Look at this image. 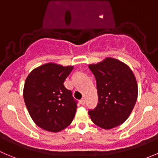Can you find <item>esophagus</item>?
<instances>
[{
	"mask_svg": "<svg viewBox=\"0 0 158 158\" xmlns=\"http://www.w3.org/2000/svg\"><path fill=\"white\" fill-rule=\"evenodd\" d=\"M81 104L82 106L85 105V98H82L81 100Z\"/></svg>",
	"mask_w": 158,
	"mask_h": 158,
	"instance_id": "34e87169",
	"label": "esophagus"
}]
</instances>
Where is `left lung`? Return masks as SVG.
<instances>
[{
  "instance_id": "8db88e82",
  "label": "left lung",
  "mask_w": 158,
  "mask_h": 158,
  "mask_svg": "<svg viewBox=\"0 0 158 158\" xmlns=\"http://www.w3.org/2000/svg\"><path fill=\"white\" fill-rule=\"evenodd\" d=\"M97 83L98 103L88 111L91 121L98 127L110 130L123 124L131 114L138 95L136 77L126 64L107 57L90 64Z\"/></svg>"
}]
</instances>
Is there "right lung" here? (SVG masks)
<instances>
[{
    "mask_svg": "<svg viewBox=\"0 0 158 158\" xmlns=\"http://www.w3.org/2000/svg\"><path fill=\"white\" fill-rule=\"evenodd\" d=\"M48 63L31 71L25 80L23 97L30 116L38 127L46 131L57 133L73 121L77 101L64 82L73 70Z\"/></svg>",
    "mask_w": 158,
    "mask_h": 158,
    "instance_id": "add662e5",
    "label": "right lung"
}]
</instances>
